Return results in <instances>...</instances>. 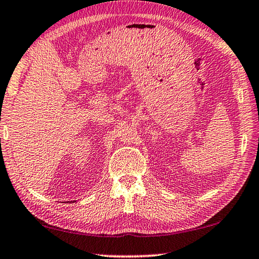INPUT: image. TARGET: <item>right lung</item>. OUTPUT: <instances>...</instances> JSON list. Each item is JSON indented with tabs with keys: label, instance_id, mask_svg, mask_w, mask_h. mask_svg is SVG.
<instances>
[{
	"label": "right lung",
	"instance_id": "obj_1",
	"mask_svg": "<svg viewBox=\"0 0 259 259\" xmlns=\"http://www.w3.org/2000/svg\"><path fill=\"white\" fill-rule=\"evenodd\" d=\"M70 202H72V201H70Z\"/></svg>",
	"mask_w": 259,
	"mask_h": 259
}]
</instances>
